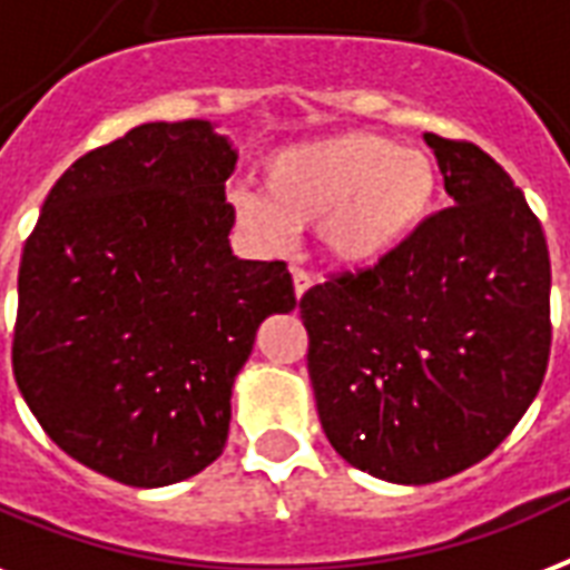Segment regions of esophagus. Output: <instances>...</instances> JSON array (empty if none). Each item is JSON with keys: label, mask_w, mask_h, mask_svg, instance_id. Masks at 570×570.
<instances>
[{"label": "esophagus", "mask_w": 570, "mask_h": 570, "mask_svg": "<svg viewBox=\"0 0 570 570\" xmlns=\"http://www.w3.org/2000/svg\"><path fill=\"white\" fill-rule=\"evenodd\" d=\"M293 286H295V298H302V295L314 286V281H311V275L302 272V268H293Z\"/></svg>", "instance_id": "34e87169"}]
</instances>
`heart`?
Masks as SVG:
<instances>
[{
  "label": "heart",
  "mask_w": 570,
  "mask_h": 570,
  "mask_svg": "<svg viewBox=\"0 0 570 570\" xmlns=\"http://www.w3.org/2000/svg\"><path fill=\"white\" fill-rule=\"evenodd\" d=\"M440 199L430 151L376 130H343L293 142L259 167V197L233 194V215L268 250L316 227L320 250L343 272H364L394 256Z\"/></svg>",
  "instance_id": "1"
}]
</instances>
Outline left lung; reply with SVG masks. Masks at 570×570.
<instances>
[{
    "instance_id": "1",
    "label": "left lung",
    "mask_w": 570,
    "mask_h": 570,
    "mask_svg": "<svg viewBox=\"0 0 570 570\" xmlns=\"http://www.w3.org/2000/svg\"><path fill=\"white\" fill-rule=\"evenodd\" d=\"M454 206L394 256L307 289V373L332 449L391 484L484 460L550 358V254L488 151L424 134Z\"/></svg>"
}]
</instances>
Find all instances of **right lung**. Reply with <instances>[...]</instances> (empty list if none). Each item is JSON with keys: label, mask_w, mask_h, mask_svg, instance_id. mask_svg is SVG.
<instances>
[{"label": "right lung", "mask_w": 570, "mask_h": 570, "mask_svg": "<svg viewBox=\"0 0 570 570\" xmlns=\"http://www.w3.org/2000/svg\"><path fill=\"white\" fill-rule=\"evenodd\" d=\"M212 121H149L47 194L17 277V389L43 433L128 488L220 458L259 323L295 307L286 263L238 259Z\"/></svg>", "instance_id": "right-lung-1"}]
</instances>
